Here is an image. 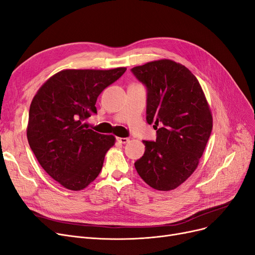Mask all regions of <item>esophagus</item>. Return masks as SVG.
<instances>
[{"instance_id":"esophagus-1","label":"esophagus","mask_w":255,"mask_h":255,"mask_svg":"<svg viewBox=\"0 0 255 255\" xmlns=\"http://www.w3.org/2000/svg\"><path fill=\"white\" fill-rule=\"evenodd\" d=\"M117 140L120 143H126V142L129 141V138L128 137H117Z\"/></svg>"}]
</instances>
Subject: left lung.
<instances>
[{
	"label": "left lung",
	"mask_w": 255,
	"mask_h": 255,
	"mask_svg": "<svg viewBox=\"0 0 255 255\" xmlns=\"http://www.w3.org/2000/svg\"><path fill=\"white\" fill-rule=\"evenodd\" d=\"M131 72L146 87V120L157 130L156 139L142 140L145 153L135 169L153 189L174 190L196 170L212 133L206 98L191 71L175 61H152Z\"/></svg>",
	"instance_id": "8db88e82"
}]
</instances>
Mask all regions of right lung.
I'll list each match as a JSON object with an SVG mask.
<instances>
[{"instance_id": "right-lung-1", "label": "right lung", "mask_w": 255, "mask_h": 255, "mask_svg": "<svg viewBox=\"0 0 255 255\" xmlns=\"http://www.w3.org/2000/svg\"><path fill=\"white\" fill-rule=\"evenodd\" d=\"M126 68L64 70L52 76L33 98L27 137L39 164L65 189L83 190L100 174L115 136L87 129L97 99Z\"/></svg>"}]
</instances>
